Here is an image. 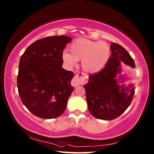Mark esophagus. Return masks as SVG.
Returning <instances> with one entry per match:
<instances>
[{
	"instance_id": "34e87169",
	"label": "esophagus",
	"mask_w": 154,
	"mask_h": 154,
	"mask_svg": "<svg viewBox=\"0 0 154 154\" xmlns=\"http://www.w3.org/2000/svg\"><path fill=\"white\" fill-rule=\"evenodd\" d=\"M87 80H88V76L83 72H81L73 77V79L71 81V85L74 88H76V87L87 82Z\"/></svg>"
}]
</instances>
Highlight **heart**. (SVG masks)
I'll return each mask as SVG.
<instances>
[{"label": "heart", "instance_id": "heart-1", "mask_svg": "<svg viewBox=\"0 0 154 154\" xmlns=\"http://www.w3.org/2000/svg\"><path fill=\"white\" fill-rule=\"evenodd\" d=\"M71 53L65 50L63 59L66 65L72 66L77 60H82V69L88 72H96L104 67L110 56V48L104 42L78 38L69 46Z\"/></svg>", "mask_w": 154, "mask_h": 154}]
</instances>
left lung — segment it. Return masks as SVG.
I'll return each instance as SVG.
<instances>
[{"mask_svg":"<svg viewBox=\"0 0 154 154\" xmlns=\"http://www.w3.org/2000/svg\"><path fill=\"white\" fill-rule=\"evenodd\" d=\"M110 50L111 57L105 67L89 75V82L84 85L89 112L95 118L106 121L121 116L130 106L135 94L133 85H129L130 89L124 88L116 79L121 72L122 63L135 67L133 58L116 43L110 44Z\"/></svg>","mask_w":154,"mask_h":154,"instance_id":"1","label":"left lung"}]
</instances>
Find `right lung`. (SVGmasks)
<instances>
[{"mask_svg": "<svg viewBox=\"0 0 154 154\" xmlns=\"http://www.w3.org/2000/svg\"><path fill=\"white\" fill-rule=\"evenodd\" d=\"M72 39L54 35L35 41L19 60L17 88L21 102L33 115L54 119L65 110L73 91V72L62 68L63 52Z\"/></svg>", "mask_w": 154, "mask_h": 154, "instance_id": "add662e5", "label": "right lung"}]
</instances>
